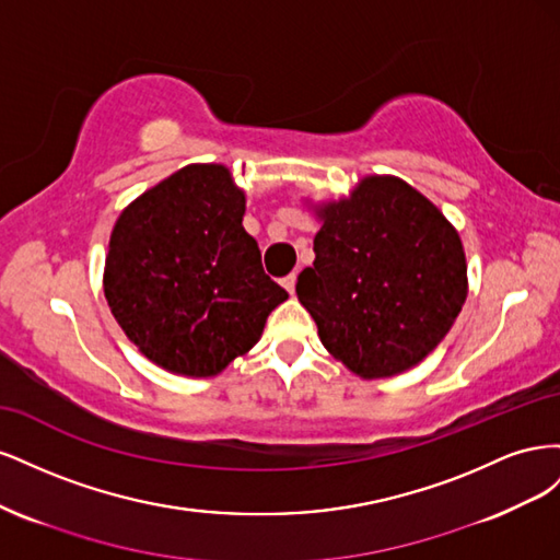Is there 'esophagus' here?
Here are the masks:
<instances>
[{"instance_id":"1","label":"esophagus","mask_w":560,"mask_h":560,"mask_svg":"<svg viewBox=\"0 0 560 560\" xmlns=\"http://www.w3.org/2000/svg\"><path fill=\"white\" fill-rule=\"evenodd\" d=\"M282 287L290 294H294V290H296V273H290L287 278H282Z\"/></svg>"}]
</instances>
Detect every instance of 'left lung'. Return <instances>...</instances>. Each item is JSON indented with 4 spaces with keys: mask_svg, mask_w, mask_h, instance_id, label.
Instances as JSON below:
<instances>
[{
    "mask_svg": "<svg viewBox=\"0 0 560 560\" xmlns=\"http://www.w3.org/2000/svg\"><path fill=\"white\" fill-rule=\"evenodd\" d=\"M313 266L296 296L319 341L360 378H389L444 341L467 299L460 235L411 184L360 179L348 198L315 206Z\"/></svg>",
    "mask_w": 560,
    "mask_h": 560,
    "instance_id": "1",
    "label": "left lung"
}]
</instances>
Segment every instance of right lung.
I'll use <instances>...</instances> for the list:
<instances>
[{
  "label": "right lung",
  "mask_w": 560,
  "mask_h": 560,
  "mask_svg": "<svg viewBox=\"0 0 560 560\" xmlns=\"http://www.w3.org/2000/svg\"><path fill=\"white\" fill-rule=\"evenodd\" d=\"M245 191L219 163H194L118 214L105 296L144 358L179 376L224 371L261 338L287 292L243 229Z\"/></svg>",
  "instance_id": "1"
}]
</instances>
